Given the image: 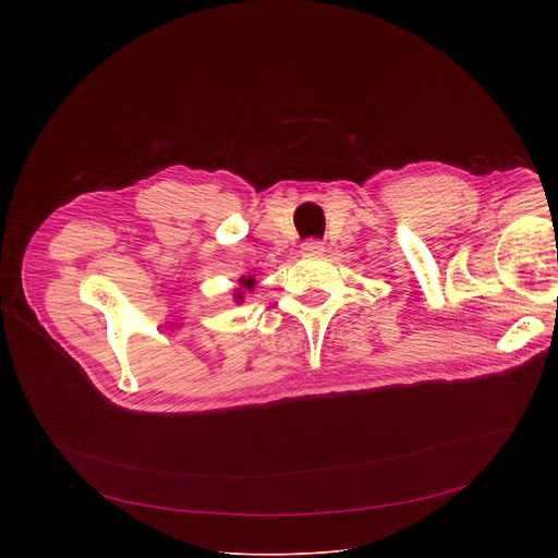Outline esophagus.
Instances as JSON below:
<instances>
[{
  "mask_svg": "<svg viewBox=\"0 0 558 558\" xmlns=\"http://www.w3.org/2000/svg\"><path fill=\"white\" fill-rule=\"evenodd\" d=\"M300 250H302L304 256H317V254L325 252V245L320 241H304Z\"/></svg>",
  "mask_w": 558,
  "mask_h": 558,
  "instance_id": "esophagus-1",
  "label": "esophagus"
}]
</instances>
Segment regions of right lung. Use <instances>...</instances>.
Segmentation results:
<instances>
[{
	"instance_id": "obj_1",
	"label": "right lung",
	"mask_w": 558,
	"mask_h": 558,
	"mask_svg": "<svg viewBox=\"0 0 558 558\" xmlns=\"http://www.w3.org/2000/svg\"><path fill=\"white\" fill-rule=\"evenodd\" d=\"M254 284H256V280L250 276V278H241V289H238L235 293H233V298H235V302H243V295H245V291H252L254 289Z\"/></svg>"
}]
</instances>
